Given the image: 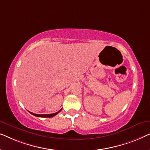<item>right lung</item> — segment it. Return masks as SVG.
I'll use <instances>...</instances> for the list:
<instances>
[{
	"mask_svg": "<svg viewBox=\"0 0 150 150\" xmlns=\"http://www.w3.org/2000/svg\"><path fill=\"white\" fill-rule=\"evenodd\" d=\"M61 110H62V108H61V110H59L58 112H55V113H52V114H43L42 115V114H35V113H33V112H29L30 113H31L33 115L38 117H52L56 115L57 114H58Z\"/></svg>",
	"mask_w": 150,
	"mask_h": 150,
	"instance_id": "obj_1",
	"label": "right lung"
}]
</instances>
